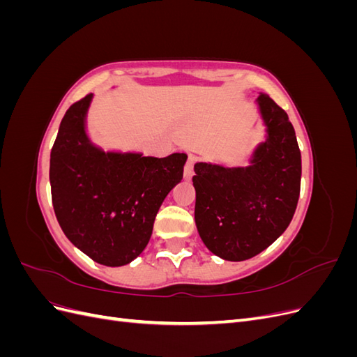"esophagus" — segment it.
Listing matches in <instances>:
<instances>
[{
  "instance_id": "obj_1",
  "label": "esophagus",
  "mask_w": 357,
  "mask_h": 357,
  "mask_svg": "<svg viewBox=\"0 0 357 357\" xmlns=\"http://www.w3.org/2000/svg\"><path fill=\"white\" fill-rule=\"evenodd\" d=\"M197 162V158L193 155H189L188 156V160H186V165H185V178H190L193 176V165H195Z\"/></svg>"
}]
</instances>
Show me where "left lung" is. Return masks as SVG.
Here are the masks:
<instances>
[{
  "label": "left lung",
  "mask_w": 357,
  "mask_h": 357,
  "mask_svg": "<svg viewBox=\"0 0 357 357\" xmlns=\"http://www.w3.org/2000/svg\"><path fill=\"white\" fill-rule=\"evenodd\" d=\"M266 142L252 165L197 164L195 222L208 250L225 261H245L265 250L294 218L301 190V150L287 113L268 95L257 98Z\"/></svg>",
  "instance_id": "1"
}]
</instances>
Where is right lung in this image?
Segmentation results:
<instances>
[{"label": "right lung", "mask_w": 357, "mask_h": 357, "mask_svg": "<svg viewBox=\"0 0 357 357\" xmlns=\"http://www.w3.org/2000/svg\"><path fill=\"white\" fill-rule=\"evenodd\" d=\"M92 93L63 116L50 152L52 204L67 238L95 262L126 265L142 253L188 156L105 153L84 131Z\"/></svg>", "instance_id": "1"}]
</instances>
